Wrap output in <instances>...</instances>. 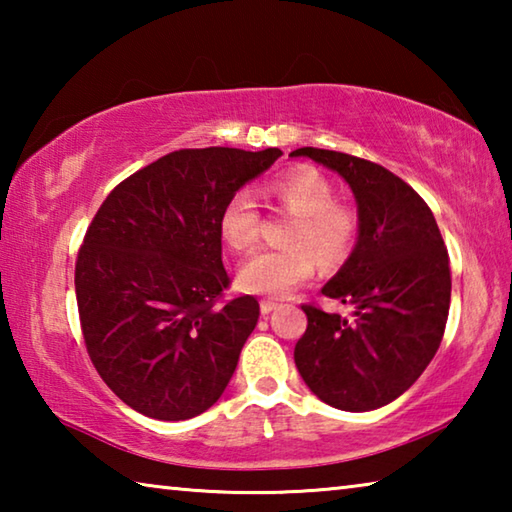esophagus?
<instances>
[{
  "mask_svg": "<svg viewBox=\"0 0 512 512\" xmlns=\"http://www.w3.org/2000/svg\"><path fill=\"white\" fill-rule=\"evenodd\" d=\"M275 307H277V302H273V300H262V302H259V309H262L264 316L271 314Z\"/></svg>",
  "mask_w": 512,
  "mask_h": 512,
  "instance_id": "1",
  "label": "esophagus"
}]
</instances>
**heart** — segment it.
<instances>
[{
  "label": "heart",
  "mask_w": 512,
  "mask_h": 512,
  "mask_svg": "<svg viewBox=\"0 0 512 512\" xmlns=\"http://www.w3.org/2000/svg\"><path fill=\"white\" fill-rule=\"evenodd\" d=\"M271 194L296 214L287 237L291 246L259 250L239 266L237 277L250 293L284 298L314 275L318 259L325 266H339L350 257L359 219L352 207L334 203V187L323 173L309 167L277 176L271 183ZM259 225L262 214L255 194L239 189L228 198L219 216L223 241L237 253H246L257 244Z\"/></svg>",
  "instance_id": "heart-1"
}]
</instances>
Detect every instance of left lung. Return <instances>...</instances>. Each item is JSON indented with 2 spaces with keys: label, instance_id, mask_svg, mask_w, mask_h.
<instances>
[{
  "label": "left lung",
  "instance_id": "1",
  "mask_svg": "<svg viewBox=\"0 0 512 512\" xmlns=\"http://www.w3.org/2000/svg\"><path fill=\"white\" fill-rule=\"evenodd\" d=\"M350 185L359 235L323 296L352 314L302 305L307 332L293 359L311 393L341 411H372L415 384L443 341L452 275L429 205L395 173L348 153L302 146Z\"/></svg>",
  "mask_w": 512,
  "mask_h": 512
}]
</instances>
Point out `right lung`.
<instances>
[{"mask_svg": "<svg viewBox=\"0 0 512 512\" xmlns=\"http://www.w3.org/2000/svg\"><path fill=\"white\" fill-rule=\"evenodd\" d=\"M280 149H180L119 183L76 259V302L94 368L121 402L187 420L219 400L259 318V302H221L219 216Z\"/></svg>", "mask_w": 512, "mask_h": 512, "instance_id": "obj_1", "label": "right lung"}]
</instances>
